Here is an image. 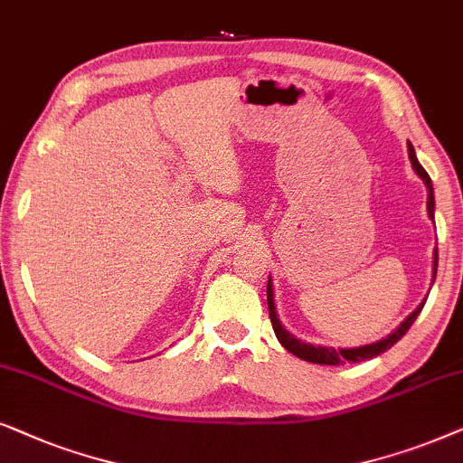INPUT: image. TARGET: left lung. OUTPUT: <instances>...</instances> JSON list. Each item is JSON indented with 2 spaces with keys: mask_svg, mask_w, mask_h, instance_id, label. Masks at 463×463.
<instances>
[{
  "mask_svg": "<svg viewBox=\"0 0 463 463\" xmlns=\"http://www.w3.org/2000/svg\"><path fill=\"white\" fill-rule=\"evenodd\" d=\"M409 158L412 163V169L417 171V175L421 177L425 186H428V213L430 218L434 220V188H432V180H430V175L425 174V169L419 165V160L415 156V147L409 144ZM436 269H439V250H434V279H436ZM267 303H269V317H270V324H273V330L277 335V341H279L283 347H286L289 354H294L296 357H300V360L305 362H313V364H330V366H336V364H345V362H351V364H355V362H364V360H371V357H377L387 351L390 347H393L400 338H402L409 328L415 322L419 311L423 309L421 303L417 307L415 311L411 313L409 317L404 319L402 324H400V328H396L392 332L390 336H385L383 341H377L373 345H364V347H355V349H332V347H316V345H309V343H303L298 341V338H294L289 332L283 328L279 319H277V311H275V300H273V286H270V279H269V286H267Z\"/></svg>",
  "mask_w": 463,
  "mask_h": 463,
  "instance_id": "left-lung-1",
  "label": "left lung"
}]
</instances>
